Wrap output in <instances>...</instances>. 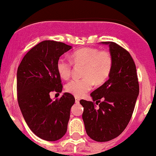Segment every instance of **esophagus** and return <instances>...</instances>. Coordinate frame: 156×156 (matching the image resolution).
<instances>
[{
	"instance_id": "esophagus-1",
	"label": "esophagus",
	"mask_w": 156,
	"mask_h": 156,
	"mask_svg": "<svg viewBox=\"0 0 156 156\" xmlns=\"http://www.w3.org/2000/svg\"><path fill=\"white\" fill-rule=\"evenodd\" d=\"M79 101H80V98H78V97H75V102L79 103Z\"/></svg>"
}]
</instances>
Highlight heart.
Returning a JSON list of instances; mask_svg holds the SVG:
<instances>
[{
    "mask_svg": "<svg viewBox=\"0 0 156 156\" xmlns=\"http://www.w3.org/2000/svg\"><path fill=\"white\" fill-rule=\"evenodd\" d=\"M72 62L76 65H84L82 78H74L66 85L68 93L80 98L89 92L96 85L103 84L108 79L112 67V58L110 53L100 51L97 48H83L76 50L70 55ZM57 71L63 79L71 75L72 63L63 58L57 62Z\"/></svg>",
    "mask_w": 156,
    "mask_h": 156,
    "instance_id": "b5f03b06",
    "label": "heart"
}]
</instances>
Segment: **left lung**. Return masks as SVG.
Returning a JSON list of instances; mask_svg holds the SVG:
<instances>
[{
	"label": "left lung",
	"instance_id": "8db88e82",
	"mask_svg": "<svg viewBox=\"0 0 156 156\" xmlns=\"http://www.w3.org/2000/svg\"><path fill=\"white\" fill-rule=\"evenodd\" d=\"M109 47L112 67L108 81L91 93L93 101L81 100L86 132L98 142L120 136L129 123L139 95L136 68L130 54L113 42H101ZM103 101L101 102L100 100Z\"/></svg>",
	"mask_w": 156,
	"mask_h": 156
}]
</instances>
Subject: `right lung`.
Returning <instances> with one entry per match:
<instances>
[{"label":"right lung","instance_id":"1","mask_svg":"<svg viewBox=\"0 0 156 156\" xmlns=\"http://www.w3.org/2000/svg\"><path fill=\"white\" fill-rule=\"evenodd\" d=\"M71 48L61 42L44 40L31 48L18 66L20 108L32 133L44 140H58L67 130L75 99L72 94L64 93L60 99L53 101L50 93L62 92L56 65L60 56Z\"/></svg>","mask_w":156,"mask_h":156}]
</instances>
